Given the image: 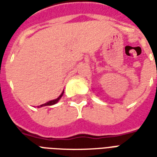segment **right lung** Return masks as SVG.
I'll use <instances>...</instances> for the list:
<instances>
[{
    "mask_svg": "<svg viewBox=\"0 0 157 157\" xmlns=\"http://www.w3.org/2000/svg\"><path fill=\"white\" fill-rule=\"evenodd\" d=\"M63 94H64V91L62 92L61 94L57 98L54 99V100H51V101H48V102H45V103H44V104H42V105L39 106V108H41V107H44V106H51V105H54V104H55V103H57V102L59 101V99L62 98Z\"/></svg>",
    "mask_w": 157,
    "mask_h": 157,
    "instance_id": "right-lung-1",
    "label": "right lung"
}]
</instances>
